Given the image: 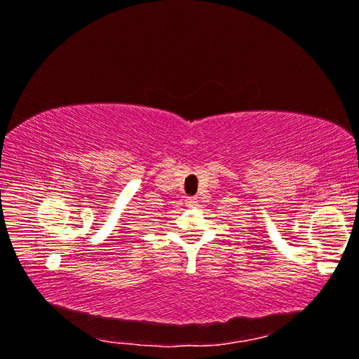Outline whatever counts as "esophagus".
<instances>
[{
    "instance_id": "esophagus-1",
    "label": "esophagus",
    "mask_w": 359,
    "mask_h": 359,
    "mask_svg": "<svg viewBox=\"0 0 359 359\" xmlns=\"http://www.w3.org/2000/svg\"><path fill=\"white\" fill-rule=\"evenodd\" d=\"M185 206L187 208H195L196 206V198H187Z\"/></svg>"
}]
</instances>
